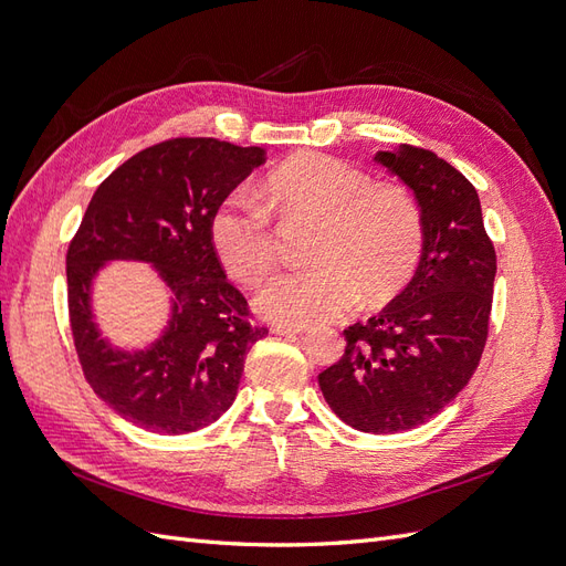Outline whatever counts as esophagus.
<instances>
[{"instance_id":"obj_1","label":"esophagus","mask_w":566,"mask_h":566,"mask_svg":"<svg viewBox=\"0 0 566 566\" xmlns=\"http://www.w3.org/2000/svg\"><path fill=\"white\" fill-rule=\"evenodd\" d=\"M273 333L283 335V337H295V335L310 333V328H304V325H276V328H273Z\"/></svg>"}]
</instances>
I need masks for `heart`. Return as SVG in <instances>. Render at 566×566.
<instances>
[{"mask_svg": "<svg viewBox=\"0 0 566 566\" xmlns=\"http://www.w3.org/2000/svg\"><path fill=\"white\" fill-rule=\"evenodd\" d=\"M264 191L283 217L321 221L312 248L316 266L279 273L256 293V312L269 321L310 325L342 316L361 290L368 300L391 295L418 262L422 224L413 200L347 163L300 153L273 169ZM210 235L219 262L245 285L264 281L276 262L271 221L243 193L219 205Z\"/></svg>", "mask_w": 566, "mask_h": 566, "instance_id": "b5f03b06", "label": "heart"}]
</instances>
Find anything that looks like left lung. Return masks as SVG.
I'll return each mask as SVG.
<instances>
[{
    "label": "left lung",
    "mask_w": 566,
    "mask_h": 566,
    "mask_svg": "<svg viewBox=\"0 0 566 566\" xmlns=\"http://www.w3.org/2000/svg\"><path fill=\"white\" fill-rule=\"evenodd\" d=\"M375 163L413 191L422 254L385 310L345 331L347 349L318 385L342 422L394 434L434 418L470 382L489 335L495 250L474 186L453 165L406 144Z\"/></svg>",
    "instance_id": "1"
}]
</instances>
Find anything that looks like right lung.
Listing matches in <instances>:
<instances>
[{"label":"right lung","mask_w":566,"mask_h":566,"mask_svg":"<svg viewBox=\"0 0 566 566\" xmlns=\"http://www.w3.org/2000/svg\"><path fill=\"white\" fill-rule=\"evenodd\" d=\"M264 160L260 146L217 139L150 146L96 188L67 248V310L84 378L142 430L186 434L219 420L250 347L269 333L248 321L210 235L219 205ZM111 261L150 263L170 295L166 328L144 348L113 346L95 321L93 283Z\"/></svg>","instance_id":"add662e5"}]
</instances>
